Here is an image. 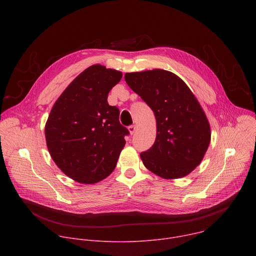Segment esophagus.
Wrapping results in <instances>:
<instances>
[{"mask_svg": "<svg viewBox=\"0 0 256 256\" xmlns=\"http://www.w3.org/2000/svg\"><path fill=\"white\" fill-rule=\"evenodd\" d=\"M128 130H130V134H134L136 132V126L134 124H132V126H128Z\"/></svg>", "mask_w": 256, "mask_h": 256, "instance_id": "1", "label": "esophagus"}]
</instances>
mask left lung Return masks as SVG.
<instances>
[{
    "instance_id": "1",
    "label": "left lung",
    "mask_w": 256,
    "mask_h": 256,
    "mask_svg": "<svg viewBox=\"0 0 256 256\" xmlns=\"http://www.w3.org/2000/svg\"><path fill=\"white\" fill-rule=\"evenodd\" d=\"M124 79L156 118L155 142L140 153L146 168L165 179L190 174L210 140L208 122L190 89L173 72L159 68L126 72Z\"/></svg>"
}]
</instances>
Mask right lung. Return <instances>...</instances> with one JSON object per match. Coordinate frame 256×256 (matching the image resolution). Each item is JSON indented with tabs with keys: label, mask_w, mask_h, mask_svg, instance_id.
<instances>
[{
	"label": "right lung",
	"mask_w": 256,
	"mask_h": 256,
	"mask_svg": "<svg viewBox=\"0 0 256 256\" xmlns=\"http://www.w3.org/2000/svg\"><path fill=\"white\" fill-rule=\"evenodd\" d=\"M120 72L94 64L72 81L54 103L46 124L50 154L58 167L80 184H95L110 174L126 144L128 130L108 93Z\"/></svg>",
	"instance_id": "right-lung-1"
}]
</instances>
